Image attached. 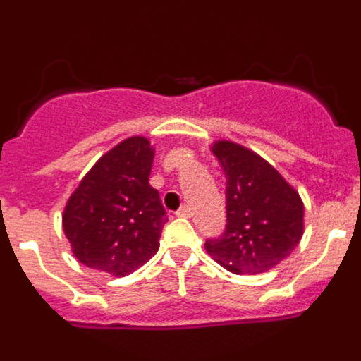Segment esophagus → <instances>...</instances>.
Instances as JSON below:
<instances>
[{
    "label": "esophagus",
    "instance_id": "34e87169",
    "mask_svg": "<svg viewBox=\"0 0 361 361\" xmlns=\"http://www.w3.org/2000/svg\"><path fill=\"white\" fill-rule=\"evenodd\" d=\"M177 215L178 216H190L191 215V209H190V206H186V204H184V206H180V209H178L177 212Z\"/></svg>",
    "mask_w": 361,
    "mask_h": 361
}]
</instances>
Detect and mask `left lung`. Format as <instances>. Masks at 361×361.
<instances>
[{
  "instance_id": "8db88e82",
  "label": "left lung",
  "mask_w": 361,
  "mask_h": 361,
  "mask_svg": "<svg viewBox=\"0 0 361 361\" xmlns=\"http://www.w3.org/2000/svg\"><path fill=\"white\" fill-rule=\"evenodd\" d=\"M226 175L228 226L204 247L235 275H260L293 253L304 235V200L257 152L219 139L209 145Z\"/></svg>"
}]
</instances>
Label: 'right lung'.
I'll return each mask as SVG.
<instances>
[{
	"label": "right lung",
	"mask_w": 361,
	"mask_h": 361,
	"mask_svg": "<svg viewBox=\"0 0 361 361\" xmlns=\"http://www.w3.org/2000/svg\"><path fill=\"white\" fill-rule=\"evenodd\" d=\"M153 157L148 137H128L108 149L72 191L63 231L82 266L121 279L159 251L168 216L148 183Z\"/></svg>",
	"instance_id": "1"
}]
</instances>
